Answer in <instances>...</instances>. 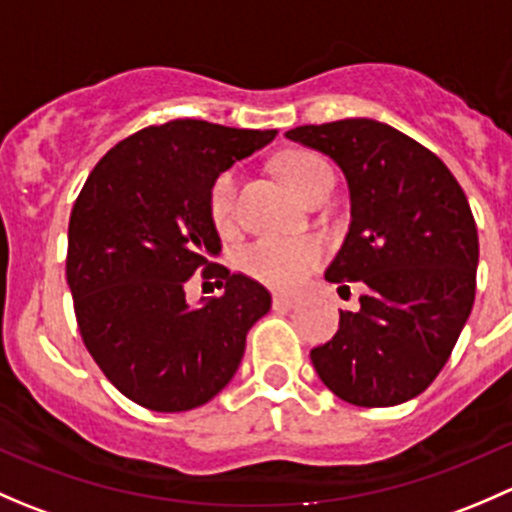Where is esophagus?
<instances>
[{
    "label": "esophagus",
    "mask_w": 512,
    "mask_h": 512,
    "mask_svg": "<svg viewBox=\"0 0 512 512\" xmlns=\"http://www.w3.org/2000/svg\"><path fill=\"white\" fill-rule=\"evenodd\" d=\"M272 307L292 309V307H297V297H289V294H275V297H272Z\"/></svg>",
    "instance_id": "obj_1"
}]
</instances>
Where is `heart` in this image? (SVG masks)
<instances>
[{
    "label": "heart",
    "instance_id": "heart-1",
    "mask_svg": "<svg viewBox=\"0 0 512 512\" xmlns=\"http://www.w3.org/2000/svg\"><path fill=\"white\" fill-rule=\"evenodd\" d=\"M329 165L307 151H289L280 160L282 178L289 188L302 198L304 190L314 183ZM235 200V173L218 175L208 195L210 218L215 225H225L232 215ZM324 247L314 237H262L242 250L240 265L247 275L277 289H292L302 285L304 277L322 262Z\"/></svg>",
    "mask_w": 512,
    "mask_h": 512
}]
</instances>
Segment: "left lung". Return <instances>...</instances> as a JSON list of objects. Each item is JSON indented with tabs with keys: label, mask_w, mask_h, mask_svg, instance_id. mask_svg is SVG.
<instances>
[{
	"label": "left lung",
	"mask_w": 512,
	"mask_h": 512,
	"mask_svg": "<svg viewBox=\"0 0 512 512\" xmlns=\"http://www.w3.org/2000/svg\"><path fill=\"white\" fill-rule=\"evenodd\" d=\"M287 138L342 168L352 223L324 277L366 287L359 312H339L337 334L312 349L314 369L354 406L404 404L443 369L476 299L466 193L441 158L374 118L299 126Z\"/></svg>",
	"instance_id": "obj_1"
}]
</instances>
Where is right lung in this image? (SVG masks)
<instances>
[{"instance_id":"add662e5","label":"right lung","mask_w":512,"mask_h":512,"mask_svg":"<svg viewBox=\"0 0 512 512\" xmlns=\"http://www.w3.org/2000/svg\"><path fill=\"white\" fill-rule=\"evenodd\" d=\"M275 136L195 118L148 126L98 160L76 198L66 282L79 332L106 379L146 409L208 404L270 312L260 282L210 262L220 235L208 195L220 173ZM200 266L226 292L193 308L184 282Z\"/></svg>"}]
</instances>
